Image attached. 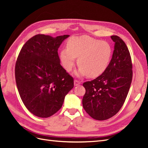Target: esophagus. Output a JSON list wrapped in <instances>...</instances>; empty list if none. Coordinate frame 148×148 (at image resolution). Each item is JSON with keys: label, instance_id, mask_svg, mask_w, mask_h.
I'll return each instance as SVG.
<instances>
[{"label": "esophagus", "instance_id": "1", "mask_svg": "<svg viewBox=\"0 0 148 148\" xmlns=\"http://www.w3.org/2000/svg\"><path fill=\"white\" fill-rule=\"evenodd\" d=\"M80 84H81V82H79V80H77V79H75V81H74L75 86H78V85Z\"/></svg>", "mask_w": 148, "mask_h": 148}]
</instances>
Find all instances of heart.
Segmentation results:
<instances>
[{"label":"heart","instance_id":"obj_1","mask_svg":"<svg viewBox=\"0 0 148 148\" xmlns=\"http://www.w3.org/2000/svg\"><path fill=\"white\" fill-rule=\"evenodd\" d=\"M112 50L106 41L92 38L87 36L73 37L67 42V48L60 52L62 65L68 71L73 69L76 58H78L79 66L76 75L97 77L104 72L111 59Z\"/></svg>","mask_w":148,"mask_h":148}]
</instances>
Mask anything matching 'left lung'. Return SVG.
I'll use <instances>...</instances> for the list:
<instances>
[{
    "instance_id": "left-lung-1",
    "label": "left lung",
    "mask_w": 148,
    "mask_h": 148,
    "mask_svg": "<svg viewBox=\"0 0 148 148\" xmlns=\"http://www.w3.org/2000/svg\"><path fill=\"white\" fill-rule=\"evenodd\" d=\"M115 42L112 57L107 69L91 82H84L82 102L85 111L97 120L113 117L123 105L132 81L130 53L118 36L110 37Z\"/></svg>"
}]
</instances>
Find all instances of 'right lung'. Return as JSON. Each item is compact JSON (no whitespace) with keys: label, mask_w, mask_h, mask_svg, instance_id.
<instances>
[{"label":"right lung","mask_w":148,"mask_h":148,"mask_svg":"<svg viewBox=\"0 0 148 148\" xmlns=\"http://www.w3.org/2000/svg\"><path fill=\"white\" fill-rule=\"evenodd\" d=\"M69 36L35 35L18 56L15 69L18 91L25 107L37 117L56 114L74 86L73 78L62 66L58 55V49Z\"/></svg>","instance_id":"right-lung-1"}]
</instances>
